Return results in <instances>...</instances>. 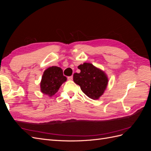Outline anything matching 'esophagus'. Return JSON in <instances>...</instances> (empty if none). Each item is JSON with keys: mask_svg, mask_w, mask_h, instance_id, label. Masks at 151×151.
<instances>
[{"mask_svg": "<svg viewBox=\"0 0 151 151\" xmlns=\"http://www.w3.org/2000/svg\"><path fill=\"white\" fill-rule=\"evenodd\" d=\"M67 79H68V80L72 81V80L73 79V77H72V76H69V77H67Z\"/></svg>", "mask_w": 151, "mask_h": 151, "instance_id": "esophagus-1", "label": "esophagus"}]
</instances>
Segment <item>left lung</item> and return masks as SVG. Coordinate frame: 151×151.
<instances>
[{
	"label": "left lung",
	"instance_id": "8db88e82",
	"mask_svg": "<svg viewBox=\"0 0 151 151\" xmlns=\"http://www.w3.org/2000/svg\"><path fill=\"white\" fill-rule=\"evenodd\" d=\"M80 73H74V81L89 98L98 99L103 94L108 83L106 74L92 63H84L78 66Z\"/></svg>",
	"mask_w": 151,
	"mask_h": 151
}]
</instances>
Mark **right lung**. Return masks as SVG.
I'll return each instance as SVG.
<instances>
[{
	"label": "right lung",
	"instance_id": "1",
	"mask_svg": "<svg viewBox=\"0 0 151 151\" xmlns=\"http://www.w3.org/2000/svg\"><path fill=\"white\" fill-rule=\"evenodd\" d=\"M66 81L67 77L63 75V70L60 67H50L43 72L40 83L41 91L44 94L51 97L57 92Z\"/></svg>",
	"mask_w": 151,
	"mask_h": 151
}]
</instances>
